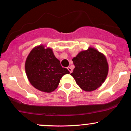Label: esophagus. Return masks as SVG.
Here are the masks:
<instances>
[{"label":"esophagus","mask_w":131,"mask_h":131,"mask_svg":"<svg viewBox=\"0 0 131 131\" xmlns=\"http://www.w3.org/2000/svg\"><path fill=\"white\" fill-rule=\"evenodd\" d=\"M67 69H68V71H70V72H72V68H71L70 67H68V68H67Z\"/></svg>","instance_id":"esophagus-1"}]
</instances>
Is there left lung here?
<instances>
[{
    "label": "left lung",
    "instance_id": "1",
    "mask_svg": "<svg viewBox=\"0 0 131 131\" xmlns=\"http://www.w3.org/2000/svg\"><path fill=\"white\" fill-rule=\"evenodd\" d=\"M72 61L75 68L71 75L83 90L93 91L105 81L108 71L107 61L104 55L96 49L81 51Z\"/></svg>",
    "mask_w": 131,
    "mask_h": 131
}]
</instances>
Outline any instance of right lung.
Wrapping results in <instances>:
<instances>
[{"label": "right lung", "mask_w": 131, "mask_h": 131, "mask_svg": "<svg viewBox=\"0 0 131 131\" xmlns=\"http://www.w3.org/2000/svg\"><path fill=\"white\" fill-rule=\"evenodd\" d=\"M25 69L31 84L46 93L54 91L63 75L70 73L67 68L61 67L52 50L45 49L42 45L31 50L26 59Z\"/></svg>", "instance_id": "right-lung-1"}]
</instances>
